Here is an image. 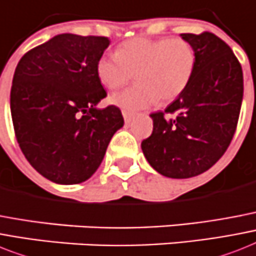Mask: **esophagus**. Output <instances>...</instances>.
<instances>
[{"mask_svg":"<svg viewBox=\"0 0 256 256\" xmlns=\"http://www.w3.org/2000/svg\"><path fill=\"white\" fill-rule=\"evenodd\" d=\"M122 116H124V120L126 124H130V122H132V114L130 113V112H126V110H124V112H122Z\"/></svg>","mask_w":256,"mask_h":256,"instance_id":"1","label":"esophagus"}]
</instances>
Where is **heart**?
Returning <instances> with one entry per match:
<instances>
[{"label": "heart", "instance_id": "1", "mask_svg": "<svg viewBox=\"0 0 256 256\" xmlns=\"http://www.w3.org/2000/svg\"><path fill=\"white\" fill-rule=\"evenodd\" d=\"M196 54L182 38H134L120 46L117 52L105 54L97 63V76L104 86L116 90L136 74L132 88L110 97L112 104L135 112L182 94L192 78Z\"/></svg>", "mask_w": 256, "mask_h": 256}]
</instances>
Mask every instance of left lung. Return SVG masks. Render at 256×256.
Segmentation results:
<instances>
[{
    "label": "left lung",
    "mask_w": 256,
    "mask_h": 256,
    "mask_svg": "<svg viewBox=\"0 0 256 256\" xmlns=\"http://www.w3.org/2000/svg\"><path fill=\"white\" fill-rule=\"evenodd\" d=\"M182 38L196 54L193 76L164 112L150 114L152 134L142 142L151 167L172 178L200 175L221 159L236 130L243 97L242 67L225 42L209 31Z\"/></svg>",
    "instance_id": "obj_1"
}]
</instances>
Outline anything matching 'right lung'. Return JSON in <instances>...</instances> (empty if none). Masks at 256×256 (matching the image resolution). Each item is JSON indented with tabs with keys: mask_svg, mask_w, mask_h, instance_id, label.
I'll return each instance as SVG.
<instances>
[{
	"mask_svg": "<svg viewBox=\"0 0 256 256\" xmlns=\"http://www.w3.org/2000/svg\"><path fill=\"white\" fill-rule=\"evenodd\" d=\"M106 36L60 34L20 58L10 92L16 138L28 163L58 184H78L97 171L110 139L124 126L106 97L97 63Z\"/></svg>",
	"mask_w": 256,
	"mask_h": 256,
	"instance_id": "add662e5",
	"label": "right lung"
}]
</instances>
